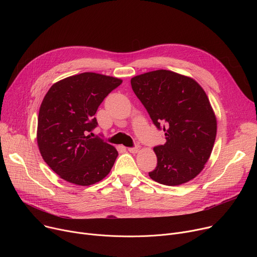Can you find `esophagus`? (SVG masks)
I'll return each mask as SVG.
<instances>
[{"label": "esophagus", "mask_w": 257, "mask_h": 257, "mask_svg": "<svg viewBox=\"0 0 257 257\" xmlns=\"http://www.w3.org/2000/svg\"><path fill=\"white\" fill-rule=\"evenodd\" d=\"M139 150H140V147H139V146L132 147V148H128V151H129L130 153H137V152H139Z\"/></svg>", "instance_id": "34e87169"}]
</instances>
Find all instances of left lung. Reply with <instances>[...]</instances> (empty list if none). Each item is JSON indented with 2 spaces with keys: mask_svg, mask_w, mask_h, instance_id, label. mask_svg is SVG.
Returning <instances> with one entry per match:
<instances>
[{
  "mask_svg": "<svg viewBox=\"0 0 257 257\" xmlns=\"http://www.w3.org/2000/svg\"><path fill=\"white\" fill-rule=\"evenodd\" d=\"M131 86L166 144L156 146L154 181L180 185L204 169L217 136V118L198 82L172 71L157 70L131 79Z\"/></svg>",
  "mask_w": 257,
  "mask_h": 257,
  "instance_id": "8db88e82",
  "label": "left lung"
}]
</instances>
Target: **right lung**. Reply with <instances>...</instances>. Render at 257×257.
<instances>
[{
    "mask_svg": "<svg viewBox=\"0 0 257 257\" xmlns=\"http://www.w3.org/2000/svg\"><path fill=\"white\" fill-rule=\"evenodd\" d=\"M123 81L96 73L62 79L46 93L38 113L37 145L46 164L63 180L81 186L109 174L115 148L90 133L103 100Z\"/></svg>",
    "mask_w": 257,
    "mask_h": 257,
    "instance_id": "right-lung-1",
    "label": "right lung"
}]
</instances>
